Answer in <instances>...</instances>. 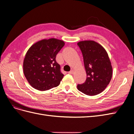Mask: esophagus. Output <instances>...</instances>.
<instances>
[{"mask_svg":"<svg viewBox=\"0 0 134 134\" xmlns=\"http://www.w3.org/2000/svg\"><path fill=\"white\" fill-rule=\"evenodd\" d=\"M69 74H74V70H70L69 72Z\"/></svg>","mask_w":134,"mask_h":134,"instance_id":"obj_1","label":"esophagus"}]
</instances>
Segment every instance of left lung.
<instances>
[{
  "label": "left lung",
  "mask_w": 134,
  "mask_h": 134,
  "mask_svg": "<svg viewBox=\"0 0 134 134\" xmlns=\"http://www.w3.org/2000/svg\"><path fill=\"white\" fill-rule=\"evenodd\" d=\"M82 52L87 79L77 86L78 90L88 96L102 92L110 82L112 67L107 51L100 44L87 40L78 42Z\"/></svg>",
  "instance_id": "obj_1"
}]
</instances>
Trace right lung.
<instances>
[{
	"instance_id": "add662e5",
	"label": "right lung",
	"mask_w": 134,
	"mask_h": 134,
	"mask_svg": "<svg viewBox=\"0 0 134 134\" xmlns=\"http://www.w3.org/2000/svg\"><path fill=\"white\" fill-rule=\"evenodd\" d=\"M62 40L43 39L30 47L23 61V72L36 90L47 91L58 87L64 76L56 56L64 46Z\"/></svg>"
}]
</instances>
